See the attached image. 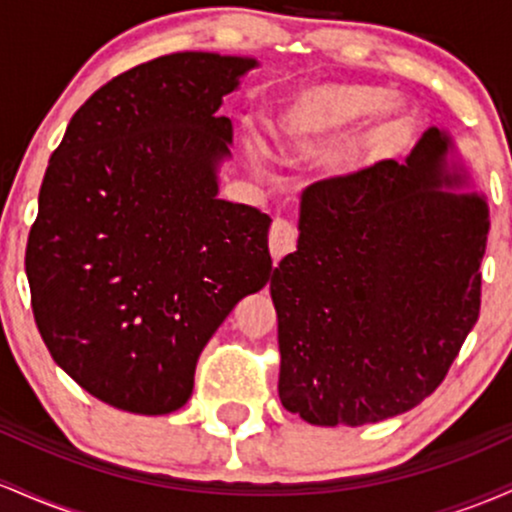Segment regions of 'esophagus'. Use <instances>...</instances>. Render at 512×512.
<instances>
[{
  "label": "esophagus",
  "instance_id": "1",
  "mask_svg": "<svg viewBox=\"0 0 512 512\" xmlns=\"http://www.w3.org/2000/svg\"><path fill=\"white\" fill-rule=\"evenodd\" d=\"M296 238L298 231L293 223H289L286 219H274L272 228H269V252L276 262L281 260L284 255L296 250Z\"/></svg>",
  "mask_w": 512,
  "mask_h": 512
}]
</instances>
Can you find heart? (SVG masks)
I'll list each match as a JSON object with an SVG mask.
<instances>
[{"label":"heart","instance_id":"b5f03b06","mask_svg":"<svg viewBox=\"0 0 512 512\" xmlns=\"http://www.w3.org/2000/svg\"><path fill=\"white\" fill-rule=\"evenodd\" d=\"M368 120L363 149H378L416 122V108L409 98L358 81H310L291 88L274 103L267 127L281 149H303L342 129Z\"/></svg>","mask_w":512,"mask_h":512}]
</instances>
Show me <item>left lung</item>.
Segmentation results:
<instances>
[{
  "label": "left lung",
  "mask_w": 512,
  "mask_h": 512,
  "mask_svg": "<svg viewBox=\"0 0 512 512\" xmlns=\"http://www.w3.org/2000/svg\"><path fill=\"white\" fill-rule=\"evenodd\" d=\"M445 129L404 163L317 180L274 269L279 399L315 426L414 409L443 383L481 305L489 204Z\"/></svg>",
  "instance_id": "1"
}]
</instances>
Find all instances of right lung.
Instances as JSON below:
<instances>
[{
    "instance_id": "obj_1",
    "label": "right lung",
    "mask_w": 512,
    "mask_h": 512,
    "mask_svg": "<svg viewBox=\"0 0 512 512\" xmlns=\"http://www.w3.org/2000/svg\"><path fill=\"white\" fill-rule=\"evenodd\" d=\"M255 57L173 52L98 88L50 156L26 248L35 325L88 395L170 414L202 349L272 276L269 219L219 199L223 96Z\"/></svg>"
}]
</instances>
